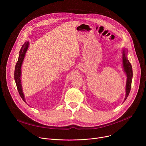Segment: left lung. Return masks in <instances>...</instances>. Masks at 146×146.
Returning <instances> with one entry per match:
<instances>
[{"label": "left lung", "mask_w": 146, "mask_h": 146, "mask_svg": "<svg viewBox=\"0 0 146 146\" xmlns=\"http://www.w3.org/2000/svg\"><path fill=\"white\" fill-rule=\"evenodd\" d=\"M122 68L124 72L125 73L127 76V81L125 85V97L124 102L126 100L131 88V82L133 79V69L131 63H129L127 58L128 51L127 49L124 48L122 50Z\"/></svg>", "instance_id": "8db88e82"}]
</instances>
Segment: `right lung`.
I'll return each mask as SVG.
<instances>
[{
    "label": "right lung",
    "mask_w": 146,
    "mask_h": 146,
    "mask_svg": "<svg viewBox=\"0 0 146 146\" xmlns=\"http://www.w3.org/2000/svg\"><path fill=\"white\" fill-rule=\"evenodd\" d=\"M29 44V41H27L22 46V47L19 51L18 60V61L16 64V66H15V72H14V79H15V83H16L17 87L18 90L19 92V94L21 98L22 99V100L24 101L25 103H27V102L25 100L24 94V93H23L22 84H21V67H22V65L23 63V61H24L25 54L27 53V51L28 49Z\"/></svg>",
    "instance_id": "right-lung-1"
}]
</instances>
